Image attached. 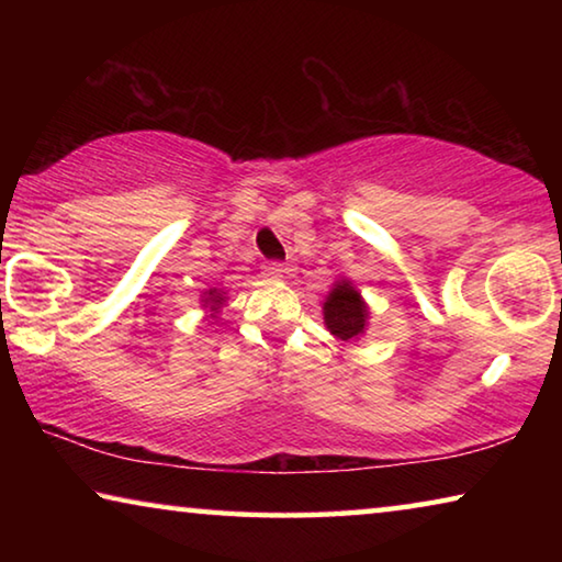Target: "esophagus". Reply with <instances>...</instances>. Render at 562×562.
<instances>
[{"instance_id": "1", "label": "esophagus", "mask_w": 562, "mask_h": 562, "mask_svg": "<svg viewBox=\"0 0 562 562\" xmlns=\"http://www.w3.org/2000/svg\"><path fill=\"white\" fill-rule=\"evenodd\" d=\"M284 265L282 262H268L265 265V274H268V278H272V280H280V278H284Z\"/></svg>"}]
</instances>
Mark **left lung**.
Returning a JSON list of instances; mask_svg holds the SVG:
<instances>
[{"label":"left lung","instance_id":"8db88e82","mask_svg":"<svg viewBox=\"0 0 562 562\" xmlns=\"http://www.w3.org/2000/svg\"><path fill=\"white\" fill-rule=\"evenodd\" d=\"M322 315L329 335L339 341H357L369 327V304L347 278L331 284L322 304Z\"/></svg>","mask_w":562,"mask_h":562}]
</instances>
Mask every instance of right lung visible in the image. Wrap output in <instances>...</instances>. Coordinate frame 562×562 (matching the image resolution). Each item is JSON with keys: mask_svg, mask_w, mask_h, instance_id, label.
Returning a JSON list of instances; mask_svg holds the SVG:
<instances>
[{"mask_svg": "<svg viewBox=\"0 0 562 562\" xmlns=\"http://www.w3.org/2000/svg\"><path fill=\"white\" fill-rule=\"evenodd\" d=\"M225 302H227L225 288H211V290H205L201 294V304H203V310L207 312V317H211V319H217L221 310L225 307Z\"/></svg>", "mask_w": 562, "mask_h": 562, "instance_id": "right-lung-1", "label": "right lung"}]
</instances>
